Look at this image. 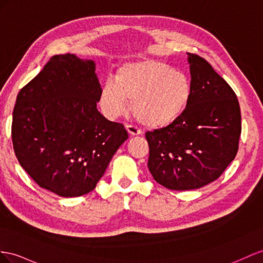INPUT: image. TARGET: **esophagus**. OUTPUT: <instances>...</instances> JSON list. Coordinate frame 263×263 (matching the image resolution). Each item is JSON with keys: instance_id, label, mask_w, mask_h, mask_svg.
Returning a JSON list of instances; mask_svg holds the SVG:
<instances>
[{"instance_id": "34e87169", "label": "esophagus", "mask_w": 263, "mask_h": 263, "mask_svg": "<svg viewBox=\"0 0 263 263\" xmlns=\"http://www.w3.org/2000/svg\"><path fill=\"white\" fill-rule=\"evenodd\" d=\"M126 130H127V132L131 134V136H138V134L142 133V130H141L140 127H138L137 125H134V124H127Z\"/></svg>"}]
</instances>
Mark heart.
Returning <instances> with one entry per match:
<instances>
[{"instance_id": "obj_1", "label": "heart", "mask_w": 263, "mask_h": 263, "mask_svg": "<svg viewBox=\"0 0 263 263\" xmlns=\"http://www.w3.org/2000/svg\"><path fill=\"white\" fill-rule=\"evenodd\" d=\"M192 86L184 73L160 61H142L121 67L117 80H107L100 103L107 117L118 118L133 102L136 118L145 126L160 129L185 112Z\"/></svg>"}]
</instances>
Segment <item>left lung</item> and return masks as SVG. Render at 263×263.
I'll return each instance as SVG.
<instances>
[{
  "mask_svg": "<svg viewBox=\"0 0 263 263\" xmlns=\"http://www.w3.org/2000/svg\"><path fill=\"white\" fill-rule=\"evenodd\" d=\"M187 55L192 96L185 112L167 126L145 132L151 174L177 191L219 179L237 156L241 134L240 105L232 87L205 59Z\"/></svg>",
  "mask_w": 263,
  "mask_h": 263,
  "instance_id": "8db88e82",
  "label": "left lung"
}]
</instances>
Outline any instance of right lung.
I'll return each instance as SVG.
<instances>
[{
  "label": "right lung",
  "mask_w": 263,
  "mask_h": 263,
  "mask_svg": "<svg viewBox=\"0 0 263 263\" xmlns=\"http://www.w3.org/2000/svg\"><path fill=\"white\" fill-rule=\"evenodd\" d=\"M100 93L96 64L70 53L52 57L18 92L13 149L39 186L65 198L97 186L129 137L122 123L98 111Z\"/></svg>",
  "instance_id": "right-lung-1"
}]
</instances>
